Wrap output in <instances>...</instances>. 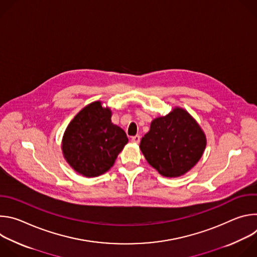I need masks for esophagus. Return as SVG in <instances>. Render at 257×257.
<instances>
[{
    "label": "esophagus",
    "instance_id": "esophagus-1",
    "mask_svg": "<svg viewBox=\"0 0 257 257\" xmlns=\"http://www.w3.org/2000/svg\"><path fill=\"white\" fill-rule=\"evenodd\" d=\"M140 139H141V137H140L139 135H135V136H133V137L131 138V141L134 142V143H139V142H140Z\"/></svg>",
    "mask_w": 257,
    "mask_h": 257
}]
</instances>
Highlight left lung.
Here are the masks:
<instances>
[{"instance_id":"left-lung-1","label":"left lung","mask_w":257,"mask_h":257,"mask_svg":"<svg viewBox=\"0 0 257 257\" xmlns=\"http://www.w3.org/2000/svg\"><path fill=\"white\" fill-rule=\"evenodd\" d=\"M205 135L181 107H175L165 117L155 119L150 131L140 142L148 163L165 177H180L191 170L205 150Z\"/></svg>"}]
</instances>
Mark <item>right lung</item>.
<instances>
[{"instance_id":"add662e5","label":"right lung","mask_w":257,"mask_h":257,"mask_svg":"<svg viewBox=\"0 0 257 257\" xmlns=\"http://www.w3.org/2000/svg\"><path fill=\"white\" fill-rule=\"evenodd\" d=\"M112 112L94 101L73 119L63 136L67 163L85 177H96L111 169L128 142L125 131L111 121Z\"/></svg>"}]
</instances>
